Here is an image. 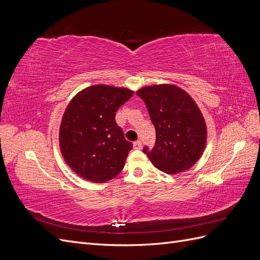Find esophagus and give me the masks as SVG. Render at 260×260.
<instances>
[{"label": "esophagus", "instance_id": "1", "mask_svg": "<svg viewBox=\"0 0 260 260\" xmlns=\"http://www.w3.org/2000/svg\"><path fill=\"white\" fill-rule=\"evenodd\" d=\"M133 147H135L136 149H140L141 147H142V142H141L140 140H138V141H136L135 143H133Z\"/></svg>", "mask_w": 260, "mask_h": 260}]
</instances>
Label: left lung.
Masks as SVG:
<instances>
[{
  "label": "left lung",
  "instance_id": "left-lung-1",
  "mask_svg": "<svg viewBox=\"0 0 260 260\" xmlns=\"http://www.w3.org/2000/svg\"><path fill=\"white\" fill-rule=\"evenodd\" d=\"M144 101L155 127L156 142L143 152L156 168L177 174L200 159L206 145L207 129L198 105L174 84L144 86L137 92Z\"/></svg>",
  "mask_w": 260,
  "mask_h": 260
}]
</instances>
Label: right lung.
Masks as SVG:
<instances>
[{"label":"right lung","mask_w":260,"mask_h":260,"mask_svg":"<svg viewBox=\"0 0 260 260\" xmlns=\"http://www.w3.org/2000/svg\"><path fill=\"white\" fill-rule=\"evenodd\" d=\"M133 91L96 84L70 101L59 128L62 157L77 175L92 182H106L122 170L132 149L115 116Z\"/></svg>","instance_id":"add662e5"}]
</instances>
